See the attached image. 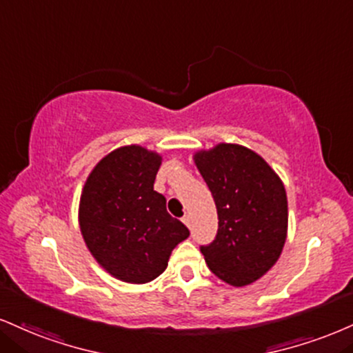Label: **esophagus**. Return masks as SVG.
I'll list each match as a JSON object with an SVG mask.
<instances>
[{
    "label": "esophagus",
    "instance_id": "esophagus-1",
    "mask_svg": "<svg viewBox=\"0 0 353 353\" xmlns=\"http://www.w3.org/2000/svg\"><path fill=\"white\" fill-rule=\"evenodd\" d=\"M182 222H184L185 227L190 228V217H189V215H184V217H182Z\"/></svg>",
    "mask_w": 353,
    "mask_h": 353
}]
</instances>
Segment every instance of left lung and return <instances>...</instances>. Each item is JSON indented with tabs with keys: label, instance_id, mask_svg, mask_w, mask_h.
Here are the masks:
<instances>
[{
	"label": "left lung",
	"instance_id": "left-lung-1",
	"mask_svg": "<svg viewBox=\"0 0 353 353\" xmlns=\"http://www.w3.org/2000/svg\"><path fill=\"white\" fill-rule=\"evenodd\" d=\"M214 195L217 239L201 252L217 278L248 286L276 265L288 236V197L281 177L258 152L219 143L192 156Z\"/></svg>",
	"mask_w": 353,
	"mask_h": 353
}]
</instances>
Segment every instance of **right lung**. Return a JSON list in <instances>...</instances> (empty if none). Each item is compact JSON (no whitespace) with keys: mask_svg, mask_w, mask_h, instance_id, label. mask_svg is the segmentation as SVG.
Masks as SVG:
<instances>
[{"mask_svg":"<svg viewBox=\"0 0 353 353\" xmlns=\"http://www.w3.org/2000/svg\"><path fill=\"white\" fill-rule=\"evenodd\" d=\"M163 156L139 144L103 156L85 181L79 227L95 261L113 278L130 284L156 279L169 256L189 236L184 223L165 210L154 190Z\"/></svg>","mask_w":353,"mask_h":353,"instance_id":"right-lung-1","label":"right lung"}]
</instances>
